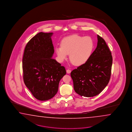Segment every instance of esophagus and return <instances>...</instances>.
<instances>
[{
	"label": "esophagus",
	"mask_w": 132,
	"mask_h": 132,
	"mask_svg": "<svg viewBox=\"0 0 132 132\" xmlns=\"http://www.w3.org/2000/svg\"><path fill=\"white\" fill-rule=\"evenodd\" d=\"M66 72H67V73H71V70H70V69H67V70H66Z\"/></svg>",
	"instance_id": "34e87169"
}]
</instances>
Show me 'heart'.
<instances>
[{"label":"heart","instance_id":"heart-1","mask_svg":"<svg viewBox=\"0 0 132 132\" xmlns=\"http://www.w3.org/2000/svg\"><path fill=\"white\" fill-rule=\"evenodd\" d=\"M61 46L56 48V52L61 60L65 59L70 54V60L75 65L84 64L92 55L94 42L89 36L73 34L62 40Z\"/></svg>","mask_w":132,"mask_h":132}]
</instances>
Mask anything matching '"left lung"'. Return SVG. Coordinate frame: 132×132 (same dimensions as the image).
Returning a JSON list of instances; mask_svg holds the SVG:
<instances>
[{
	"label": "left lung",
	"instance_id": "1",
	"mask_svg": "<svg viewBox=\"0 0 132 132\" xmlns=\"http://www.w3.org/2000/svg\"><path fill=\"white\" fill-rule=\"evenodd\" d=\"M95 50L89 60L71 72L74 90L80 96L92 97L103 91L110 78L111 52L105 40L97 35Z\"/></svg>",
	"mask_w": 132,
	"mask_h": 132
}]
</instances>
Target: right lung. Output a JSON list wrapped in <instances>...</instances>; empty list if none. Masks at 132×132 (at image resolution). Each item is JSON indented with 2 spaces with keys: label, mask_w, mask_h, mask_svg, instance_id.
I'll use <instances>...</instances> for the list:
<instances>
[{
  "label": "right lung",
  "mask_w": 132,
  "mask_h": 132,
  "mask_svg": "<svg viewBox=\"0 0 132 132\" xmlns=\"http://www.w3.org/2000/svg\"><path fill=\"white\" fill-rule=\"evenodd\" d=\"M53 34L52 32L37 34L26 45L23 57L24 84L40 101H47L55 96L60 80L66 73L64 66L52 59Z\"/></svg>",
  "instance_id": "add662e5"
}]
</instances>
